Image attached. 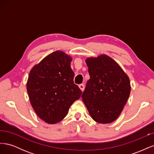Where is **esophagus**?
I'll return each mask as SVG.
<instances>
[{
	"label": "esophagus",
	"instance_id": "1",
	"mask_svg": "<svg viewBox=\"0 0 154 154\" xmlns=\"http://www.w3.org/2000/svg\"><path fill=\"white\" fill-rule=\"evenodd\" d=\"M79 87H80V89L82 90V91L83 92V91H84V88H85V87H84V85L83 84H80L79 85Z\"/></svg>",
	"mask_w": 154,
	"mask_h": 154
}]
</instances>
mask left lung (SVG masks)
<instances>
[{
  "mask_svg": "<svg viewBox=\"0 0 154 154\" xmlns=\"http://www.w3.org/2000/svg\"><path fill=\"white\" fill-rule=\"evenodd\" d=\"M85 62L90 79L82 96L83 103L96 122H113L129 97V78L118 63L106 54L88 58Z\"/></svg>",
  "mask_w": 154,
  "mask_h": 154,
  "instance_id": "obj_1",
  "label": "left lung"
}]
</instances>
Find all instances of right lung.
Instances as JSON below:
<instances>
[{
  "label": "right lung",
  "mask_w": 154,
  "mask_h": 154,
  "mask_svg": "<svg viewBox=\"0 0 154 154\" xmlns=\"http://www.w3.org/2000/svg\"><path fill=\"white\" fill-rule=\"evenodd\" d=\"M71 61L70 56L57 51L29 72L27 91L31 104L38 117L49 124L61 122L81 96L82 91L73 81Z\"/></svg>",
  "instance_id": "1"
}]
</instances>
